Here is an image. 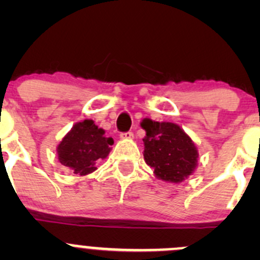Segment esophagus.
I'll return each mask as SVG.
<instances>
[{
	"label": "esophagus",
	"mask_w": 260,
	"mask_h": 260,
	"mask_svg": "<svg viewBox=\"0 0 260 260\" xmlns=\"http://www.w3.org/2000/svg\"><path fill=\"white\" fill-rule=\"evenodd\" d=\"M119 138H120V140H131V138H133V133L132 132L120 133Z\"/></svg>",
	"instance_id": "esophagus-1"
}]
</instances>
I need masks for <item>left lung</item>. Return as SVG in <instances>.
Listing matches in <instances>:
<instances>
[{"mask_svg":"<svg viewBox=\"0 0 260 260\" xmlns=\"http://www.w3.org/2000/svg\"><path fill=\"white\" fill-rule=\"evenodd\" d=\"M141 127L146 131L143 157L157 179L180 183L195 172L198 147L179 124L145 118Z\"/></svg>","mask_w":260,"mask_h":260,"instance_id":"obj_1","label":"left lung"}]
</instances>
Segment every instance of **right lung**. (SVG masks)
<instances>
[{
	"mask_svg": "<svg viewBox=\"0 0 260 260\" xmlns=\"http://www.w3.org/2000/svg\"><path fill=\"white\" fill-rule=\"evenodd\" d=\"M113 140L106 137V131L98 128L91 119L75 123L56 147L60 164L78 176H86L96 170V165L106 159Z\"/></svg>",
	"mask_w": 260,
	"mask_h": 260,
	"instance_id": "right-lung-1",
	"label": "right lung"
}]
</instances>
